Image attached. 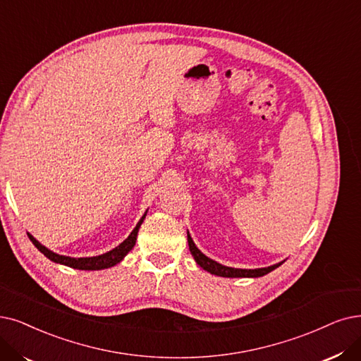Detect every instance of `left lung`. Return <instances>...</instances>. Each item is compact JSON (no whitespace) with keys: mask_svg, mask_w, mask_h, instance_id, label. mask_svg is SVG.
I'll use <instances>...</instances> for the list:
<instances>
[{"mask_svg":"<svg viewBox=\"0 0 361 361\" xmlns=\"http://www.w3.org/2000/svg\"><path fill=\"white\" fill-rule=\"evenodd\" d=\"M188 244H190V250L195 259V262L206 269L207 272L210 274H214V276H219V277H229V279H238V277H262L265 276V274L271 272L272 269L279 268L283 262L280 264H276V265H271V267H267V268H257V269H240V268H231V267H225V265H221L216 261H213V259L207 257L206 255L201 253L198 250V247L194 244L190 233H188Z\"/></svg>","mask_w":361,"mask_h":361,"instance_id":"left-lung-1","label":"left lung"}]
</instances>
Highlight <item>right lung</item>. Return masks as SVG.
Wrapping results in <instances>:
<instances>
[{"label": "right lung", "instance_id": "add662e5", "mask_svg": "<svg viewBox=\"0 0 361 361\" xmlns=\"http://www.w3.org/2000/svg\"><path fill=\"white\" fill-rule=\"evenodd\" d=\"M147 212L145 214L142 216L140 221L137 222L136 228L132 231L130 235H128L120 246H117L115 249H112L111 252H106L104 255H99V256H93V257H69V256H63V255H57L51 250H49L47 247L42 246L39 241H37L30 233H27V237L32 241L34 246L44 255L46 257H49L50 261L56 262V264H62L66 267H71L74 269H84V271H97V269H105V268H111L114 265H117L118 262L123 261V257L133 249V246L136 244V237L139 233V228L145 219Z\"/></svg>", "mask_w": 361, "mask_h": 361}]
</instances>
